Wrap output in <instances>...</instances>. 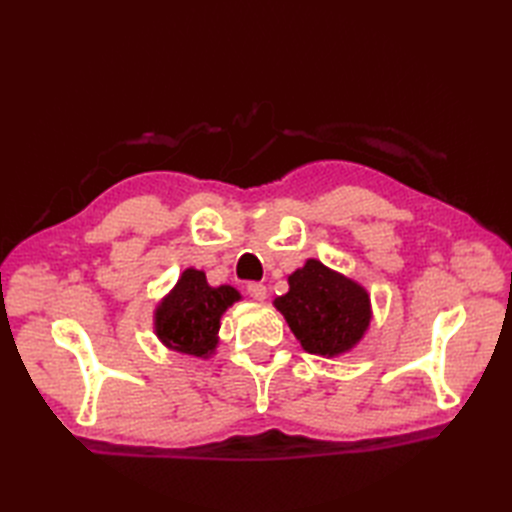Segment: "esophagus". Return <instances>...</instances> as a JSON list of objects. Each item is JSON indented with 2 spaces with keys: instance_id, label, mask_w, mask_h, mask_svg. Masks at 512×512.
Segmentation results:
<instances>
[{
  "instance_id": "esophagus-1",
  "label": "esophagus",
  "mask_w": 512,
  "mask_h": 512,
  "mask_svg": "<svg viewBox=\"0 0 512 512\" xmlns=\"http://www.w3.org/2000/svg\"><path fill=\"white\" fill-rule=\"evenodd\" d=\"M245 290H247V294H250V297H252L254 301H265V299H267V288H265V284L250 282V284L245 286Z\"/></svg>"
}]
</instances>
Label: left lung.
Returning a JSON list of instances; mask_svg holds the SVG:
<instances>
[{
	"mask_svg": "<svg viewBox=\"0 0 512 512\" xmlns=\"http://www.w3.org/2000/svg\"><path fill=\"white\" fill-rule=\"evenodd\" d=\"M290 290L275 299L301 346L322 356L346 352L363 337L369 324L367 292L318 260L288 277Z\"/></svg>",
	"mask_w": 512,
	"mask_h": 512,
	"instance_id": "1",
	"label": "left lung"
}]
</instances>
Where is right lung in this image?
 <instances>
[{"instance_id": "right-lung-1", "label": "right lung", "mask_w": 512, "mask_h": 512, "mask_svg": "<svg viewBox=\"0 0 512 512\" xmlns=\"http://www.w3.org/2000/svg\"><path fill=\"white\" fill-rule=\"evenodd\" d=\"M235 301H239L235 288H211L203 271H183L175 290L158 307V337L168 348L205 356L218 344L215 333L220 329V316Z\"/></svg>"}]
</instances>
